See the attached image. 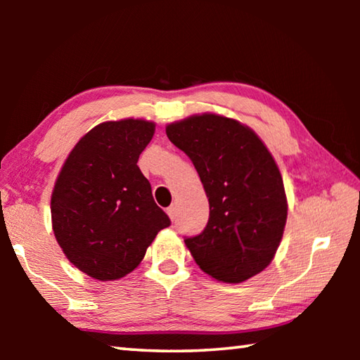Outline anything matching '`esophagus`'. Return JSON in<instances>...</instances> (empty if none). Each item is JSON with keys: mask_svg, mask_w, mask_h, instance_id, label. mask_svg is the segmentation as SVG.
<instances>
[{"mask_svg": "<svg viewBox=\"0 0 360 360\" xmlns=\"http://www.w3.org/2000/svg\"><path fill=\"white\" fill-rule=\"evenodd\" d=\"M167 212H168L169 219H172V221H174V219H176V206H174V205L169 206V208L167 210Z\"/></svg>", "mask_w": 360, "mask_h": 360, "instance_id": "1", "label": "esophagus"}]
</instances>
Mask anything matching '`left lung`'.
Here are the masks:
<instances>
[{
  "label": "left lung",
  "mask_w": 360,
  "mask_h": 360,
  "mask_svg": "<svg viewBox=\"0 0 360 360\" xmlns=\"http://www.w3.org/2000/svg\"><path fill=\"white\" fill-rule=\"evenodd\" d=\"M167 136L191 158L210 202L200 235L184 243L205 273L241 283L270 264L288 217L278 165L255 133L216 114L167 127Z\"/></svg>",
  "instance_id": "8db88e82"
}]
</instances>
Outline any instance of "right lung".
<instances>
[{
  "mask_svg": "<svg viewBox=\"0 0 360 360\" xmlns=\"http://www.w3.org/2000/svg\"><path fill=\"white\" fill-rule=\"evenodd\" d=\"M152 122L125 119L90 130L66 158L52 192V227L72 265L100 281L129 275L172 221L138 168Z\"/></svg>",
  "mask_w": 360,
  "mask_h": 360,
  "instance_id": "add662e5",
  "label": "right lung"
}]
</instances>
